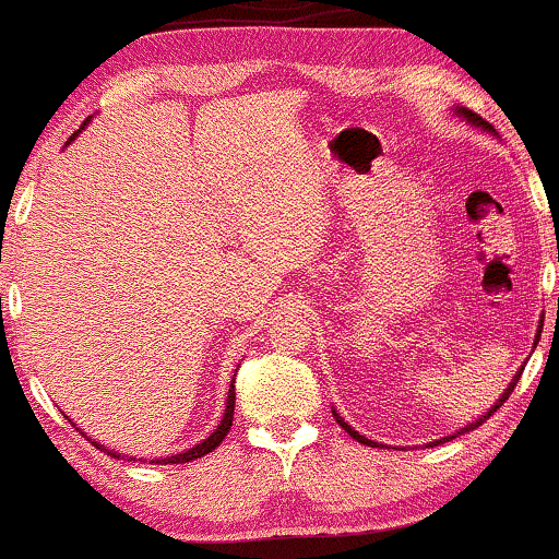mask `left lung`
Listing matches in <instances>:
<instances>
[{"label":"left lung","mask_w":559,"mask_h":559,"mask_svg":"<svg viewBox=\"0 0 559 559\" xmlns=\"http://www.w3.org/2000/svg\"><path fill=\"white\" fill-rule=\"evenodd\" d=\"M456 112H459V116H462V118H464V121H469L472 126H477V129H483V131H492V126H490V123H487V121H485V118H479V116H477V112H472V110H467V108H456ZM536 343H539V335H536V341H534V345H536ZM521 371H524V369H519V371H515V377H513V381H511V384H508V390H506L503 394H500V400H498V402H496V405H492L490 409H487V413L483 415V418H477L475 423H469V426H467V428L456 430V433H454V436H447V438H441V441H433V443H430V447H438V443H447V441H451V438H456V436L467 433V430H475V428H479V426H483V423H485L487 418H490V415H492V413H496V409H498L500 405H503V402H506L508 397H511V392L515 390V384H519V379H521ZM332 415H335V423H341V428H343V430H348V433H350L353 438H356V441H358V443H366V447H379V443H377V441H371V438H366V436H361V433H358V430H353V428L348 426V423H345V420L341 418V415H337V413H335V409H332Z\"/></svg>","instance_id":"8db88e82"}]
</instances>
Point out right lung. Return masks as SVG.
Returning a JSON list of instances; mask_svg holds the SVG:
<instances>
[{"label":"right lung","mask_w":559,"mask_h":559,"mask_svg":"<svg viewBox=\"0 0 559 559\" xmlns=\"http://www.w3.org/2000/svg\"><path fill=\"white\" fill-rule=\"evenodd\" d=\"M87 123H90V118H87V121H84V126H87ZM84 126H82V129H84ZM76 133H80V131H76ZM76 133H74V136H76ZM74 136H72V139H74ZM72 139H69V141H72ZM235 377H237V373H235ZM231 418H235V381H231V384H229L227 409H224V418H222V423H218V426H216L214 433H211L209 438H203V441L198 443V447L182 451V454H175V456H167V459H154V464H186V462H195V459H201L203 454H211V451H214V449L218 447V443L224 441V436L229 433ZM76 430H80V428H76ZM82 436H84V433H82ZM84 438H87L90 443H95V447L100 449V451H108V454H110L112 459H121V454H116V451H110L108 447H100V443L92 441L90 436H84ZM129 462H136V456H129ZM139 462H141V459H139Z\"/></svg>","instance_id":"right-lung-1"}]
</instances>
